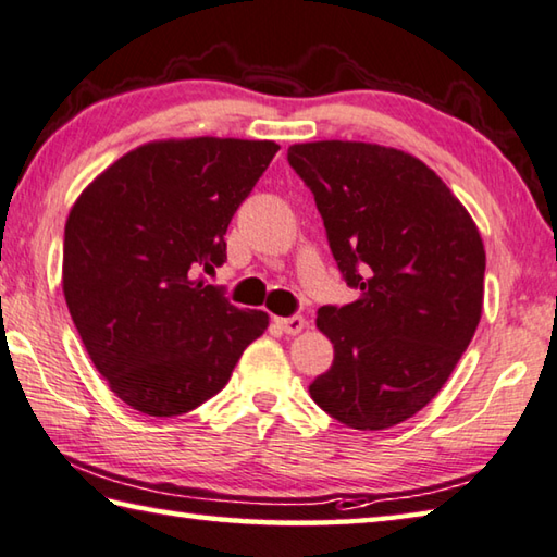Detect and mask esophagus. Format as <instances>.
<instances>
[{
	"mask_svg": "<svg viewBox=\"0 0 557 557\" xmlns=\"http://www.w3.org/2000/svg\"><path fill=\"white\" fill-rule=\"evenodd\" d=\"M278 325H281V330H284L286 335H298V333H304L308 323H306V318L290 315V318H281Z\"/></svg>",
	"mask_w": 557,
	"mask_h": 557,
	"instance_id": "esophagus-1",
	"label": "esophagus"
}]
</instances>
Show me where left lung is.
Segmentation results:
<instances>
[{
    "label": "left lung",
    "instance_id": "8db88e82",
    "mask_svg": "<svg viewBox=\"0 0 557 557\" xmlns=\"http://www.w3.org/2000/svg\"><path fill=\"white\" fill-rule=\"evenodd\" d=\"M288 163L315 195L355 304L318 310L335 349L310 384L325 413L384 431L433 401L480 325L484 242L433 169L392 146L308 141Z\"/></svg>",
    "mask_w": 557,
    "mask_h": 557
}]
</instances>
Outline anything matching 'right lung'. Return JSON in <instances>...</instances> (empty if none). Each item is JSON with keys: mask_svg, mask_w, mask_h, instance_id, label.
I'll return each mask as SVG.
<instances>
[{"mask_svg": "<svg viewBox=\"0 0 557 557\" xmlns=\"http://www.w3.org/2000/svg\"><path fill=\"white\" fill-rule=\"evenodd\" d=\"M281 146L159 139L77 195L65 222L63 296L97 372L134 411L171 418L230 382L269 327L200 273L227 261V224Z\"/></svg>", "mask_w": 557, "mask_h": 557, "instance_id": "right-lung-1", "label": "right lung"}]
</instances>
